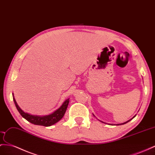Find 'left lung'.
I'll use <instances>...</instances> for the list:
<instances>
[{"instance_id":"8db88e82","label":"left lung","mask_w":155,"mask_h":155,"mask_svg":"<svg viewBox=\"0 0 155 155\" xmlns=\"http://www.w3.org/2000/svg\"><path fill=\"white\" fill-rule=\"evenodd\" d=\"M135 117H134L133 118H134ZM132 119H130V120H128V121H127V122H124V123H122V124H117V125H121V124H126V123H127V122H128L129 121H130L131 120H132ZM101 121V120H100ZM101 122H102V121H101ZM103 123H105V122H102Z\"/></svg>"}]
</instances>
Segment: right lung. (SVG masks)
Here are the masks:
<instances>
[{"label": "right lung", "mask_w": 155, "mask_h": 155, "mask_svg": "<svg viewBox=\"0 0 155 155\" xmlns=\"http://www.w3.org/2000/svg\"><path fill=\"white\" fill-rule=\"evenodd\" d=\"M13 96V100L14 101V104L15 107L20 113L22 117L24 118L27 121L32 123L35 125H40V126H50L53 125L55 123L59 121L64 116V114L66 112V110L67 108V106L69 103V99H67L65 100L62 105L59 107L58 109H57L55 111H54L53 113H51L48 115L45 116H37V115H32V114H29L27 113H25L23 110L21 109V108L18 106L17 102L15 101V98L14 97V94H12Z\"/></svg>", "instance_id": "right-lung-1"}]
</instances>
